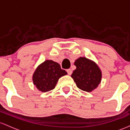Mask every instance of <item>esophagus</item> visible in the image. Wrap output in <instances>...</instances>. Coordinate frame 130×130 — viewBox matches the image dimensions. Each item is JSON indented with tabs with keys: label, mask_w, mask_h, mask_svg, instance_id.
I'll return each instance as SVG.
<instances>
[{
	"label": "esophagus",
	"mask_w": 130,
	"mask_h": 130,
	"mask_svg": "<svg viewBox=\"0 0 130 130\" xmlns=\"http://www.w3.org/2000/svg\"><path fill=\"white\" fill-rule=\"evenodd\" d=\"M67 72H68V75H71V74H72V70H71V69H69L67 70Z\"/></svg>",
	"instance_id": "obj_1"
}]
</instances>
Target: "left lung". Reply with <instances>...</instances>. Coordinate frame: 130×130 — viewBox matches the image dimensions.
I'll return each mask as SVG.
<instances>
[{
  "label": "left lung",
  "mask_w": 130,
  "mask_h": 130,
  "mask_svg": "<svg viewBox=\"0 0 130 130\" xmlns=\"http://www.w3.org/2000/svg\"><path fill=\"white\" fill-rule=\"evenodd\" d=\"M76 69L71 77L77 87L83 91L91 92L101 82L102 72L94 61L85 57H80L74 62Z\"/></svg>",
  "instance_id": "1"
}]
</instances>
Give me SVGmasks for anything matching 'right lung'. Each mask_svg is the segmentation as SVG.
I'll return each instance as SVG.
<instances>
[{
	"instance_id": "add662e5",
	"label": "right lung",
	"mask_w": 130,
	"mask_h": 130,
	"mask_svg": "<svg viewBox=\"0 0 130 130\" xmlns=\"http://www.w3.org/2000/svg\"><path fill=\"white\" fill-rule=\"evenodd\" d=\"M67 74L58 62L47 59L35 70L32 75L33 84L40 91L47 92L55 88L59 78Z\"/></svg>"
}]
</instances>
